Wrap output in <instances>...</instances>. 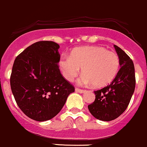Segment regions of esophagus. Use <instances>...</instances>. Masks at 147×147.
I'll use <instances>...</instances> for the list:
<instances>
[{
	"label": "esophagus",
	"instance_id": "obj_1",
	"mask_svg": "<svg viewBox=\"0 0 147 147\" xmlns=\"http://www.w3.org/2000/svg\"><path fill=\"white\" fill-rule=\"evenodd\" d=\"M76 92H77V93H84L86 92V90H83V89H80V88H76L75 89Z\"/></svg>",
	"mask_w": 147,
	"mask_h": 147
}]
</instances>
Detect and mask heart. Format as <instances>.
Wrapping results in <instances>:
<instances>
[{"instance_id":"obj_1","label":"heart","mask_w":147,"mask_h":147,"mask_svg":"<svg viewBox=\"0 0 147 147\" xmlns=\"http://www.w3.org/2000/svg\"><path fill=\"white\" fill-rule=\"evenodd\" d=\"M60 66L69 81H73L81 68L84 75L80 78V84H92L93 87L100 88L114 80L119 71L120 61L116 53L102 47H81L73 49L69 57H63Z\"/></svg>"}]
</instances>
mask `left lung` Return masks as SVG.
I'll return each mask as SVG.
<instances>
[{"label":"left lung","mask_w":147,"mask_h":147,"mask_svg":"<svg viewBox=\"0 0 147 147\" xmlns=\"http://www.w3.org/2000/svg\"><path fill=\"white\" fill-rule=\"evenodd\" d=\"M114 47L119 58L120 69L111 84L94 91L95 101L88 106L93 117L107 122L117 118L125 111L136 84L132 60L119 47Z\"/></svg>","instance_id":"obj_1"}]
</instances>
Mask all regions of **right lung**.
Here are the masks:
<instances>
[{
  "label": "right lung",
  "mask_w": 147,
  "mask_h": 147,
  "mask_svg": "<svg viewBox=\"0 0 147 147\" xmlns=\"http://www.w3.org/2000/svg\"><path fill=\"white\" fill-rule=\"evenodd\" d=\"M59 45L40 41L15 59L10 87L20 110L30 118L43 122L55 117L75 88L59 69Z\"/></svg>",
  "instance_id": "1"
}]
</instances>
